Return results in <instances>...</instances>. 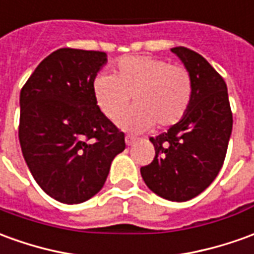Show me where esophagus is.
I'll return each mask as SVG.
<instances>
[{
    "label": "esophagus",
    "mask_w": 254,
    "mask_h": 254,
    "mask_svg": "<svg viewBox=\"0 0 254 254\" xmlns=\"http://www.w3.org/2000/svg\"><path fill=\"white\" fill-rule=\"evenodd\" d=\"M136 137L134 136H130V134H127V137H125V141H127V145H132L136 143Z\"/></svg>",
    "instance_id": "1"
}]
</instances>
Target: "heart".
<instances>
[{"mask_svg": "<svg viewBox=\"0 0 254 254\" xmlns=\"http://www.w3.org/2000/svg\"><path fill=\"white\" fill-rule=\"evenodd\" d=\"M194 95V81L187 67L150 56H127L117 62L114 75L100 74L93 82L97 107L110 121H120L134 110L124 125L134 130L176 125L184 118Z\"/></svg>", "mask_w": 254, "mask_h": 254, "instance_id": "1", "label": "heart"}]
</instances>
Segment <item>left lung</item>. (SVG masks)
Masks as SVG:
<instances>
[{
	"instance_id": "obj_1",
	"label": "left lung",
	"mask_w": 254,
	"mask_h": 254,
	"mask_svg": "<svg viewBox=\"0 0 254 254\" xmlns=\"http://www.w3.org/2000/svg\"><path fill=\"white\" fill-rule=\"evenodd\" d=\"M172 52L191 72L194 95L182 121L150 137L155 157L140 173L152 192L184 202L201 194L219 175L231 136L232 111L224 79L205 58L184 47Z\"/></svg>"
}]
</instances>
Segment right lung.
<instances>
[{"instance_id": "add662e5", "label": "right lung", "mask_w": 254, "mask_h": 254, "mask_svg": "<svg viewBox=\"0 0 254 254\" xmlns=\"http://www.w3.org/2000/svg\"><path fill=\"white\" fill-rule=\"evenodd\" d=\"M107 62L100 51L60 48L37 65L20 90L19 141L31 175L49 196L81 203L97 194L121 132L97 107L93 82Z\"/></svg>"}]
</instances>
